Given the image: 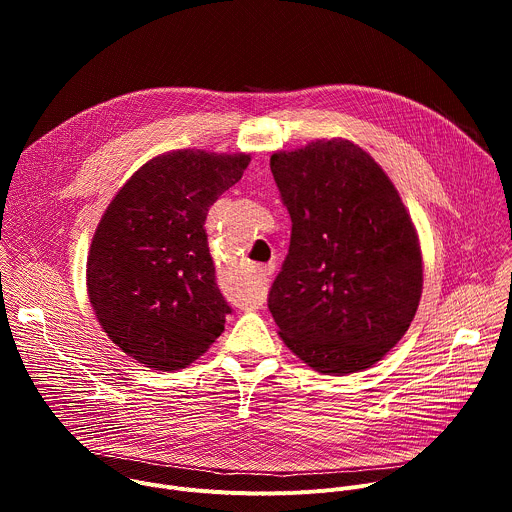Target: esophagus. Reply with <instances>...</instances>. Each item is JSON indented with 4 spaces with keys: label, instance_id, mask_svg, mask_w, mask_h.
<instances>
[{
    "label": "esophagus",
    "instance_id": "esophagus-1",
    "mask_svg": "<svg viewBox=\"0 0 512 512\" xmlns=\"http://www.w3.org/2000/svg\"><path fill=\"white\" fill-rule=\"evenodd\" d=\"M271 271H273V267L271 265H265V267H261L259 269V273L263 275V277H267V275H271Z\"/></svg>",
    "mask_w": 512,
    "mask_h": 512
}]
</instances>
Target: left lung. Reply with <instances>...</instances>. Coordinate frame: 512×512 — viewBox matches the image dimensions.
<instances>
[{
  "label": "left lung",
  "mask_w": 512,
  "mask_h": 512,
  "mask_svg": "<svg viewBox=\"0 0 512 512\" xmlns=\"http://www.w3.org/2000/svg\"><path fill=\"white\" fill-rule=\"evenodd\" d=\"M291 216L267 306L285 346L324 375L373 367L407 332L423 289L411 216L383 168L348 139L275 152Z\"/></svg>",
  "instance_id": "obj_1"
}]
</instances>
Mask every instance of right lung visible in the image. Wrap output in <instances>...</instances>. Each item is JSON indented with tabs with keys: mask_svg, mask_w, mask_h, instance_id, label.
<instances>
[{
	"mask_svg": "<svg viewBox=\"0 0 512 512\" xmlns=\"http://www.w3.org/2000/svg\"><path fill=\"white\" fill-rule=\"evenodd\" d=\"M251 156L176 150L143 164L95 231L87 289L107 336L154 371L202 356L231 314L216 285L204 221Z\"/></svg>",
	"mask_w": 512,
	"mask_h": 512,
	"instance_id": "obj_1",
	"label": "right lung"
}]
</instances>
